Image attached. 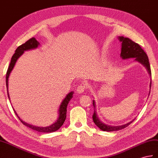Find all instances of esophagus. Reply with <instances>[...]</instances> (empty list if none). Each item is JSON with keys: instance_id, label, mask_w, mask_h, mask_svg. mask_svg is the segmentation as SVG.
I'll use <instances>...</instances> for the list:
<instances>
[{"instance_id": "obj_1", "label": "esophagus", "mask_w": 158, "mask_h": 158, "mask_svg": "<svg viewBox=\"0 0 158 158\" xmlns=\"http://www.w3.org/2000/svg\"><path fill=\"white\" fill-rule=\"evenodd\" d=\"M85 88H86V87H85V84L81 83L77 87V93H79V94L83 93L84 91H85Z\"/></svg>"}]
</instances>
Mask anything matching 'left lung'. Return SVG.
Listing matches in <instances>:
<instances>
[{
	"label": "left lung",
	"instance_id": "1",
	"mask_svg": "<svg viewBox=\"0 0 158 158\" xmlns=\"http://www.w3.org/2000/svg\"><path fill=\"white\" fill-rule=\"evenodd\" d=\"M118 39L120 41L122 42V48H121V53L120 56L123 59H127V58H135V60H136L139 62H140L141 64L145 67V68L148 70L149 74L150 76H152V72H151V68H150V64L149 62V58L148 55L145 52V51L141 48L140 45H139L137 43H135L133 40L128 38H124L123 36L121 37H118ZM152 85V81L150 83V88H151ZM150 94V91H149ZM93 105L96 106L95 104V101H93ZM93 120L94 123L96 124V126L98 127L100 129L104 131H116L118 130H121L124 128L128 127L130 124L133 122V120L131 122L128 123L127 124H123L121 126H108L106 124L102 123L101 121L99 120L98 117L97 116V114L96 111L94 110V113L92 116Z\"/></svg>",
	"mask_w": 158,
	"mask_h": 158
}]
</instances>
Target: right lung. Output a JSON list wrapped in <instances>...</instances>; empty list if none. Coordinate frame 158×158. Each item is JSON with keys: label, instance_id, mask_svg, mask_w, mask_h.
<instances>
[{"label": "right lung", "instance_id": "obj_1", "mask_svg": "<svg viewBox=\"0 0 158 158\" xmlns=\"http://www.w3.org/2000/svg\"><path fill=\"white\" fill-rule=\"evenodd\" d=\"M39 45H40V43L35 40V38H32L31 39H29V40H27V41L25 43H24L23 44H21V46H19L16 49L15 52L13 56L11 58V60H10L9 67L8 68V70H7L6 75V89H7V94H8V97H9V100H10V98H9V91H8V80H9L10 73L13 69L14 66H15V64L17 59L21 56L22 54H23L25 51L36 48H38V46ZM73 94H74L73 91H71V92L69 93L67 95V96L65 97L64 100H62L61 104L60 105L59 110H58V113H59L58 114H59L58 115V118H57L56 122L52 124H51V125H50L48 127H40L31 125V124H27L26 123H25L24 121L22 120L19 118V117L18 116L15 110L13 109L14 112H15V113L17 116L18 117V118L20 120L21 122L26 127L30 128V129L34 130V131L40 132V133H52V132H54V131H56L59 129L60 127L64 123L66 117H67V105L69 104V101H70L71 99L73 98Z\"/></svg>", "mask_w": 158, "mask_h": 158}]
</instances>
